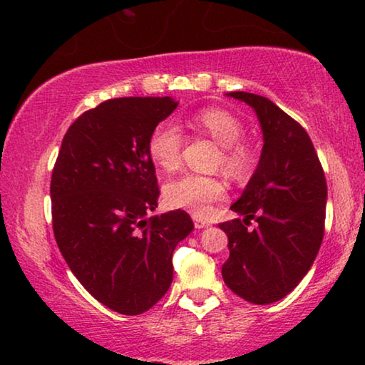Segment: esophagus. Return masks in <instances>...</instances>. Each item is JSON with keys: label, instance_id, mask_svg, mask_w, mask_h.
<instances>
[{"label": "esophagus", "instance_id": "obj_1", "mask_svg": "<svg viewBox=\"0 0 365 365\" xmlns=\"http://www.w3.org/2000/svg\"><path fill=\"white\" fill-rule=\"evenodd\" d=\"M193 222H195L196 229H205V227H207V225H210V222H206V221H203V219H198V217H195Z\"/></svg>", "mask_w": 365, "mask_h": 365}]
</instances>
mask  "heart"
Segmentation results:
<instances>
[{
	"label": "heart",
	"instance_id": "b5f03b06",
	"mask_svg": "<svg viewBox=\"0 0 365 365\" xmlns=\"http://www.w3.org/2000/svg\"><path fill=\"white\" fill-rule=\"evenodd\" d=\"M190 128L210 136L221 146L217 165L232 178H244L255 164V149L245 141L244 125L230 113L219 107H207L188 118ZM183 136L180 128L172 121H160L151 131L148 140V153L153 162L162 170H175L182 160ZM225 196V185L217 177H205L198 173H185L165 185V198L172 206L185 207L196 216L210 212L211 205Z\"/></svg>",
	"mask_w": 365,
	"mask_h": 365
}]
</instances>
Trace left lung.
Returning <instances> with one entry per match:
<instances>
[{"instance_id": "obj_1", "label": "left lung", "mask_w": 365, "mask_h": 365, "mask_svg": "<svg viewBox=\"0 0 365 365\" xmlns=\"http://www.w3.org/2000/svg\"><path fill=\"white\" fill-rule=\"evenodd\" d=\"M255 110L263 149L240 198L230 210L244 216L219 224L229 239L222 277L247 302L286 297L309 273L325 232L327 180L302 126L274 102L250 92H227ZM253 218L255 230L247 225Z\"/></svg>"}]
</instances>
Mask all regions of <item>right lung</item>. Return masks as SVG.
<instances>
[{
  "instance_id": "1",
  "label": "right lung",
  "mask_w": 365,
  "mask_h": 365,
  "mask_svg": "<svg viewBox=\"0 0 365 365\" xmlns=\"http://www.w3.org/2000/svg\"><path fill=\"white\" fill-rule=\"evenodd\" d=\"M172 97H120L69 126L51 173L53 232L69 269L110 310L140 315L169 291L172 253L193 230L182 210L158 207L151 131L177 108Z\"/></svg>"
}]
</instances>
